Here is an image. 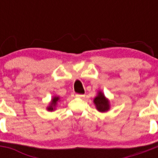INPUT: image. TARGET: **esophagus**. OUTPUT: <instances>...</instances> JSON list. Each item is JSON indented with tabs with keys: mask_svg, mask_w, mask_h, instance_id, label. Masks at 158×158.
Segmentation results:
<instances>
[{
	"mask_svg": "<svg viewBox=\"0 0 158 158\" xmlns=\"http://www.w3.org/2000/svg\"><path fill=\"white\" fill-rule=\"evenodd\" d=\"M75 96L76 97H79V98H85V95L83 94H75Z\"/></svg>",
	"mask_w": 158,
	"mask_h": 158,
	"instance_id": "1",
	"label": "esophagus"
}]
</instances>
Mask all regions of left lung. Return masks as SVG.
I'll list each match as a JSON object with an SVG mask.
<instances>
[{
	"mask_svg": "<svg viewBox=\"0 0 158 158\" xmlns=\"http://www.w3.org/2000/svg\"><path fill=\"white\" fill-rule=\"evenodd\" d=\"M93 102H94L95 105H96V109L100 111V112H105V111L109 110V100L106 98L104 94L102 92H99L97 96L95 97Z\"/></svg>",
	"mask_w": 158,
	"mask_h": 158,
	"instance_id": "1",
	"label": "left lung"
}]
</instances>
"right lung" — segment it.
<instances>
[{
    "label": "right lung",
    "instance_id": "right-lung-1",
    "mask_svg": "<svg viewBox=\"0 0 158 158\" xmlns=\"http://www.w3.org/2000/svg\"><path fill=\"white\" fill-rule=\"evenodd\" d=\"M59 100H60L59 96H54V97H53V99L51 100V104H50L49 107H47V109L49 111H53L54 110H55L57 104H58V102Z\"/></svg>",
    "mask_w": 158,
    "mask_h": 158
}]
</instances>
